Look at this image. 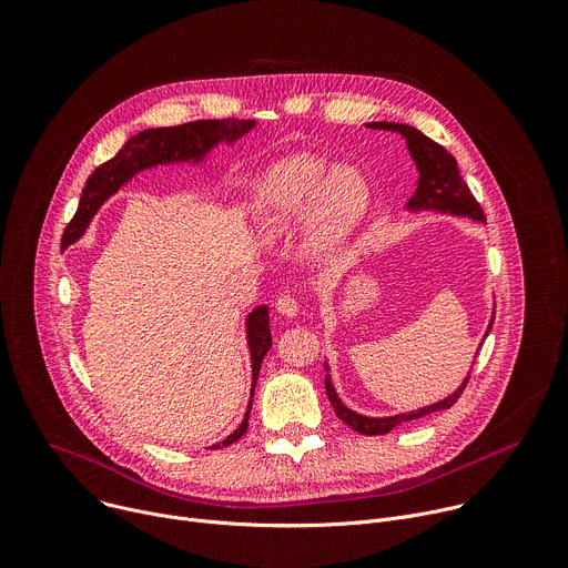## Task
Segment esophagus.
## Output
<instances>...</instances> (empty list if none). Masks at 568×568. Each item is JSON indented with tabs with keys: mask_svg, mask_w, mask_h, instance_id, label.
Segmentation results:
<instances>
[{
	"mask_svg": "<svg viewBox=\"0 0 568 568\" xmlns=\"http://www.w3.org/2000/svg\"><path fill=\"white\" fill-rule=\"evenodd\" d=\"M275 308H277V313L284 315V317H295V315L300 313V302H297L291 293H282V295L277 297V302H275Z\"/></svg>",
	"mask_w": 568,
	"mask_h": 568,
	"instance_id": "obj_1",
	"label": "esophagus"
}]
</instances>
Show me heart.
<instances>
[{
    "instance_id": "b5f03b06",
    "label": "heart",
    "mask_w": 568,
    "mask_h": 568,
    "mask_svg": "<svg viewBox=\"0 0 568 568\" xmlns=\"http://www.w3.org/2000/svg\"><path fill=\"white\" fill-rule=\"evenodd\" d=\"M369 199V183L356 168L300 154L275 163L253 185L251 214L266 240H286L304 225V257L324 264L356 235Z\"/></svg>"
}]
</instances>
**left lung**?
Masks as SVG:
<instances>
[{"label": "left lung", "mask_w": 568, "mask_h": 568, "mask_svg": "<svg viewBox=\"0 0 568 568\" xmlns=\"http://www.w3.org/2000/svg\"><path fill=\"white\" fill-rule=\"evenodd\" d=\"M367 128L369 130L396 132V134H400L405 139L409 156L414 159L416 170H418L416 190H414L412 199L407 201L405 210H409V212L427 210V212H440V214H452V216H468V219L481 221V223L486 221L481 205L477 203V199L473 196L468 183L459 174L457 159L452 156L443 145L434 143L432 139H427L416 128H409V125H403V123H385L383 121V123H367ZM493 322H495V308H493V317L488 322V328L484 333V339L490 333ZM324 369H326L324 387H326V396H328V400H331V405L335 409V416L343 420V423H347L352 429H356L358 434H367V436L387 434V432H392L396 425H400L405 420H414V418H420V416H427V414H434V412L452 407V405L459 400V396L464 394V389H466V385L470 381V374H468L464 378V383L455 392H452L449 396H445L438 403L425 405L420 409H412V412H403V414H394V416H365V414H358V412L349 409L343 403V398L337 396V392L333 387V381L328 376V363H324Z\"/></svg>", "instance_id": "left-lung-1"}]
</instances>
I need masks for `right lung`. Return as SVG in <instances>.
Instances as JSON below:
<instances>
[{
	"label": "right lung",
	"instance_id": "obj_1",
	"mask_svg": "<svg viewBox=\"0 0 568 568\" xmlns=\"http://www.w3.org/2000/svg\"><path fill=\"white\" fill-rule=\"evenodd\" d=\"M257 123L255 121H240V119H223V121H194L176 128H156L145 130L132 136L121 152L93 170V174L87 179V185L82 190L78 210L62 235V248L75 244L87 225L91 223L93 214L100 210V205L116 194L128 181H132L139 172L156 168V165H170V163H201L212 148L219 143L233 145L244 134H248ZM246 343L251 349V367H253V383H251V400L248 409L244 414L242 425L225 436L221 443H214L212 449L225 447L235 440H240L248 429V416L253 407L255 385L262 369V361L273 347L271 326H268V306H257L246 317Z\"/></svg>",
	"mask_w": 568,
	"mask_h": 568
}]
</instances>
